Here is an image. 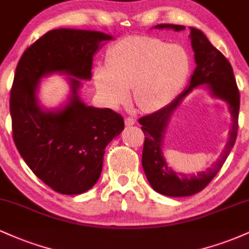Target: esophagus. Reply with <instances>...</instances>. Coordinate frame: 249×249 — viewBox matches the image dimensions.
Returning a JSON list of instances; mask_svg holds the SVG:
<instances>
[{"instance_id":"esophagus-1","label":"esophagus","mask_w":249,"mask_h":249,"mask_svg":"<svg viewBox=\"0 0 249 249\" xmlns=\"http://www.w3.org/2000/svg\"><path fill=\"white\" fill-rule=\"evenodd\" d=\"M133 124H136V119H134L133 117H126V118H125V125H126V126H131V125Z\"/></svg>"}]
</instances>
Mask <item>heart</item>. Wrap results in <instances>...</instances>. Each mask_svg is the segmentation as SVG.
I'll list each match as a JSON object with an SVG mask.
<instances>
[{"instance_id": "heart-1", "label": "heart", "mask_w": 249, "mask_h": 249, "mask_svg": "<svg viewBox=\"0 0 249 249\" xmlns=\"http://www.w3.org/2000/svg\"><path fill=\"white\" fill-rule=\"evenodd\" d=\"M190 69L187 53L152 36H134L117 43L108 53L107 67L96 70L99 93L112 107L133 99L147 112L170 104L182 88Z\"/></svg>"}]
</instances>
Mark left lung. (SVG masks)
Instances as JSON below:
<instances>
[{"label":"left lung","instance_id":"obj_1","mask_svg":"<svg viewBox=\"0 0 249 249\" xmlns=\"http://www.w3.org/2000/svg\"><path fill=\"white\" fill-rule=\"evenodd\" d=\"M157 29H173L181 31L184 25L158 24ZM191 43L194 51L196 68L191 77L190 87L181 95H179L165 107L157 112L139 118V124L145 134L144 147H142V164L150 185L156 192L167 196H188L204 190L211 182L216 173L221 170L228 154L235 144L239 128V108L240 92L236 85L233 69L228 59L220 51L213 47L212 43L201 31L196 28H190ZM207 84L213 94L217 98L224 99L230 105L233 124L230 133V141L219 160L212 168L193 176L173 173L167 166L161 151L162 137L167 122L174 110L178 106L182 99L194 87Z\"/></svg>","mask_w":249,"mask_h":249}]
</instances>
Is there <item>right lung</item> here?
Segmentation results:
<instances>
[{"mask_svg":"<svg viewBox=\"0 0 249 249\" xmlns=\"http://www.w3.org/2000/svg\"><path fill=\"white\" fill-rule=\"evenodd\" d=\"M112 37L90 30L55 29L27 48L16 67L10 91L13 138L35 176L67 196L90 190L101 176L105 147L124 130V119L111 108L87 107L78 98L81 79L91 78L93 55ZM51 72L70 77L71 95L63 110L45 113L36 90Z\"/></svg>","mask_w":249,"mask_h":249,"instance_id":"1","label":"right lung"}]
</instances>
